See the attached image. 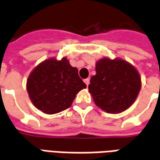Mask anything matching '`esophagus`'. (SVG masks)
Instances as JSON below:
<instances>
[{
  "label": "esophagus",
  "mask_w": 160,
  "mask_h": 160,
  "mask_svg": "<svg viewBox=\"0 0 160 160\" xmlns=\"http://www.w3.org/2000/svg\"><path fill=\"white\" fill-rule=\"evenodd\" d=\"M84 82H85L86 85L88 87V85L90 84V79H86V80H84Z\"/></svg>",
  "instance_id": "34e87169"
}]
</instances>
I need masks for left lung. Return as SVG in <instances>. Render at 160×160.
I'll return each mask as SVG.
<instances>
[{
	"mask_svg": "<svg viewBox=\"0 0 160 160\" xmlns=\"http://www.w3.org/2000/svg\"><path fill=\"white\" fill-rule=\"evenodd\" d=\"M96 74L88 86L94 103L107 113L118 114L133 104L141 87L140 74L130 63L104 57L96 62Z\"/></svg>",
	"mask_w": 160,
	"mask_h": 160,
	"instance_id": "obj_1",
	"label": "left lung"
}]
</instances>
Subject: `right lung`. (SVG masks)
<instances>
[{"label":"right lung","mask_w":160,"mask_h":160,"mask_svg":"<svg viewBox=\"0 0 160 160\" xmlns=\"http://www.w3.org/2000/svg\"><path fill=\"white\" fill-rule=\"evenodd\" d=\"M87 87L66 57L49 58L39 63L30 73L26 89L34 106L49 115L71 106L76 94Z\"/></svg>","instance_id":"add662e5"}]
</instances>
